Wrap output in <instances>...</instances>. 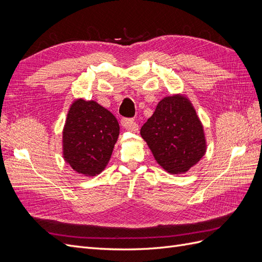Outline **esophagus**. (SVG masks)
I'll return each mask as SVG.
<instances>
[{
  "label": "esophagus",
  "instance_id": "34e87169",
  "mask_svg": "<svg viewBox=\"0 0 262 262\" xmlns=\"http://www.w3.org/2000/svg\"><path fill=\"white\" fill-rule=\"evenodd\" d=\"M121 125H122L123 129L130 130V131H133V132L139 130V124L134 120H132V119H126V118L122 119Z\"/></svg>",
  "mask_w": 262,
  "mask_h": 262
}]
</instances>
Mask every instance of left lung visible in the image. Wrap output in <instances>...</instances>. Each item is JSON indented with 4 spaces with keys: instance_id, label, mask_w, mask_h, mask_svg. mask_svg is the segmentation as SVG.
<instances>
[{
    "instance_id": "8db88e82",
    "label": "left lung",
    "mask_w": 262,
    "mask_h": 262,
    "mask_svg": "<svg viewBox=\"0 0 262 262\" xmlns=\"http://www.w3.org/2000/svg\"><path fill=\"white\" fill-rule=\"evenodd\" d=\"M140 133L157 164L172 175L187 172L207 152L203 124L184 94L164 97Z\"/></svg>"
}]
</instances>
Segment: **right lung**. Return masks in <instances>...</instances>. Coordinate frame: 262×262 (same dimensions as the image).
I'll list each match as a JSON object with an SVG mask.
<instances>
[{"label":"right lung","instance_id":"add662e5","mask_svg":"<svg viewBox=\"0 0 262 262\" xmlns=\"http://www.w3.org/2000/svg\"><path fill=\"white\" fill-rule=\"evenodd\" d=\"M116 117L95 100L75 99L62 131V155L68 165L85 177L106 168L119 137Z\"/></svg>","mask_w":262,"mask_h":262}]
</instances>
